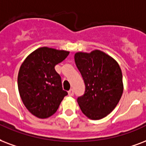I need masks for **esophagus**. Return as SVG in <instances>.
<instances>
[{
	"label": "esophagus",
	"mask_w": 146,
	"mask_h": 146,
	"mask_svg": "<svg viewBox=\"0 0 146 146\" xmlns=\"http://www.w3.org/2000/svg\"><path fill=\"white\" fill-rule=\"evenodd\" d=\"M68 95L70 97H72V96L74 95V91H73V89H71L69 91H68Z\"/></svg>",
	"instance_id": "obj_1"
}]
</instances>
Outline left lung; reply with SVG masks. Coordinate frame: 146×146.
Listing matches in <instances>:
<instances>
[{
    "instance_id": "1",
    "label": "left lung",
    "mask_w": 146,
    "mask_h": 146,
    "mask_svg": "<svg viewBox=\"0 0 146 146\" xmlns=\"http://www.w3.org/2000/svg\"><path fill=\"white\" fill-rule=\"evenodd\" d=\"M74 62L85 84V91L77 100L81 111L91 119H100L110 113L123 91L119 65L100 50L77 52Z\"/></svg>"
}]
</instances>
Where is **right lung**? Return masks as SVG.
I'll use <instances>...</instances> for the list:
<instances>
[{"instance_id": "1", "label": "right lung", "mask_w": 146, "mask_h": 146, "mask_svg": "<svg viewBox=\"0 0 146 146\" xmlns=\"http://www.w3.org/2000/svg\"><path fill=\"white\" fill-rule=\"evenodd\" d=\"M69 52L42 47L23 62L18 74V89L25 107L38 118H48L57 111L67 91L55 66L65 60Z\"/></svg>"}]
</instances>
